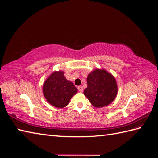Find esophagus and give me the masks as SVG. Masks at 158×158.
Masks as SVG:
<instances>
[{
    "mask_svg": "<svg viewBox=\"0 0 158 158\" xmlns=\"http://www.w3.org/2000/svg\"><path fill=\"white\" fill-rule=\"evenodd\" d=\"M78 91H79L80 92H82L83 90H84V88H83V87L82 86V85H80V86L78 87Z\"/></svg>",
    "mask_w": 158,
    "mask_h": 158,
    "instance_id": "esophagus-1",
    "label": "esophagus"
}]
</instances>
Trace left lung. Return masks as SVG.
<instances>
[{
  "label": "left lung",
  "mask_w": 158,
  "mask_h": 158,
  "mask_svg": "<svg viewBox=\"0 0 158 158\" xmlns=\"http://www.w3.org/2000/svg\"><path fill=\"white\" fill-rule=\"evenodd\" d=\"M87 83L84 94L95 107L107 106L115 99L118 91L116 80L106 70L96 69L91 72Z\"/></svg>",
  "instance_id": "1"
}]
</instances>
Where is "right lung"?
<instances>
[{
  "label": "right lung",
  "mask_w": 158,
  "mask_h": 158,
  "mask_svg": "<svg viewBox=\"0 0 158 158\" xmlns=\"http://www.w3.org/2000/svg\"><path fill=\"white\" fill-rule=\"evenodd\" d=\"M62 70L54 71L43 85V93L47 101L56 108H63L78 92L73 83L66 80Z\"/></svg>",
  "instance_id": "add662e5"
}]
</instances>
